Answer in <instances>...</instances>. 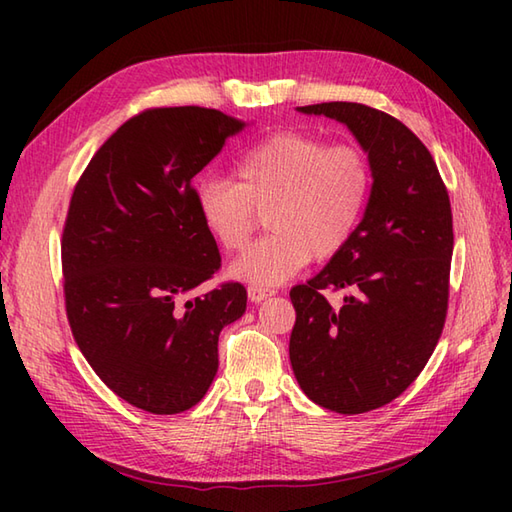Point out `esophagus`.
<instances>
[{
  "instance_id": "34e87169",
  "label": "esophagus",
  "mask_w": 512,
  "mask_h": 512,
  "mask_svg": "<svg viewBox=\"0 0 512 512\" xmlns=\"http://www.w3.org/2000/svg\"><path fill=\"white\" fill-rule=\"evenodd\" d=\"M273 295H275V290H270V288H262V286H248V299H250V301H255V303L264 301V299L273 297Z\"/></svg>"
}]
</instances>
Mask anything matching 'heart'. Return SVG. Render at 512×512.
<instances>
[{"mask_svg":"<svg viewBox=\"0 0 512 512\" xmlns=\"http://www.w3.org/2000/svg\"><path fill=\"white\" fill-rule=\"evenodd\" d=\"M235 180L206 178L195 187V211L228 253L242 250L266 211L270 233L231 266L235 279L275 286L310 259H328L350 242L372 193L363 149L330 145L306 132H277L246 149Z\"/></svg>","mask_w":512,"mask_h":512,"instance_id":"b5f03b06","label":"heart"}]
</instances>
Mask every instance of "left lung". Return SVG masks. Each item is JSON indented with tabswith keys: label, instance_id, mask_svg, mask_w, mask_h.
I'll list each match as a JSON object with an SVG mask.
<instances>
[{
	"label": "left lung",
	"instance_id": "8db88e82",
	"mask_svg": "<svg viewBox=\"0 0 512 512\" xmlns=\"http://www.w3.org/2000/svg\"><path fill=\"white\" fill-rule=\"evenodd\" d=\"M347 125L372 167L363 220L330 264L290 290V363L317 405L365 413L387 405L427 365L447 319L451 202L429 149L398 118L361 103L297 107ZM347 289L341 309L322 290Z\"/></svg>",
	"mask_w": 512,
	"mask_h": 512
}]
</instances>
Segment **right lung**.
<instances>
[{
    "label": "right lung",
    "mask_w": 512,
    "mask_h": 512,
    "mask_svg": "<svg viewBox=\"0 0 512 512\" xmlns=\"http://www.w3.org/2000/svg\"><path fill=\"white\" fill-rule=\"evenodd\" d=\"M246 123L206 107H156L129 118L76 182L61 239L65 312L83 356L116 396L171 416L204 398L217 339L246 312L195 211L193 178Z\"/></svg>",
    "instance_id": "add662e5"
}]
</instances>
